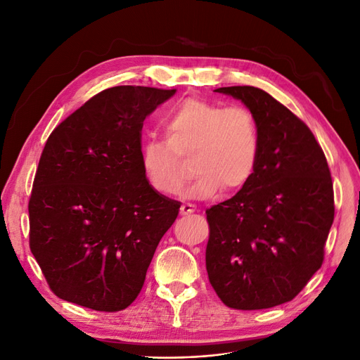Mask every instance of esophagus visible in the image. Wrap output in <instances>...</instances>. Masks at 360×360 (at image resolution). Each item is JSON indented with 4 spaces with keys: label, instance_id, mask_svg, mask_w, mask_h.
<instances>
[{
    "label": "esophagus",
    "instance_id": "esophagus-1",
    "mask_svg": "<svg viewBox=\"0 0 360 360\" xmlns=\"http://www.w3.org/2000/svg\"><path fill=\"white\" fill-rule=\"evenodd\" d=\"M197 210V207L194 204L190 202H185L181 205V216H190Z\"/></svg>",
    "mask_w": 360,
    "mask_h": 360
}]
</instances>
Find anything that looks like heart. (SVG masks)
<instances>
[{
    "instance_id": "1",
    "label": "heart",
    "mask_w": 360,
    "mask_h": 360,
    "mask_svg": "<svg viewBox=\"0 0 360 360\" xmlns=\"http://www.w3.org/2000/svg\"><path fill=\"white\" fill-rule=\"evenodd\" d=\"M166 141H146L140 151L148 185L163 195L175 194L193 159L194 181L185 188L188 198H209L223 186L238 191L257 170L259 131L254 113L243 106L186 99L163 120Z\"/></svg>"
}]
</instances>
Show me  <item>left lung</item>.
Returning <instances> with one entry per match:
<instances>
[{
	"label": "left lung",
	"mask_w": 360,
	"mask_h": 360,
	"mask_svg": "<svg viewBox=\"0 0 360 360\" xmlns=\"http://www.w3.org/2000/svg\"><path fill=\"white\" fill-rule=\"evenodd\" d=\"M247 106L259 131L252 179L205 210L209 280L233 309H266L292 300L321 269L334 220L333 181L311 129L267 91L220 87Z\"/></svg>",
	"instance_id": "left-lung-1"
}]
</instances>
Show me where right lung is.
Masks as SVG:
<instances>
[{
    "label": "right lung",
    "mask_w": 360,
    "mask_h": 360,
    "mask_svg": "<svg viewBox=\"0 0 360 360\" xmlns=\"http://www.w3.org/2000/svg\"><path fill=\"white\" fill-rule=\"evenodd\" d=\"M176 89L117 86L87 101L49 136L29 201L30 251L52 292L115 312L139 296L181 204L141 169V128Z\"/></svg>",
    "instance_id": "right-lung-1"
}]
</instances>
